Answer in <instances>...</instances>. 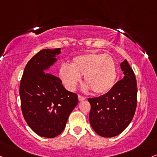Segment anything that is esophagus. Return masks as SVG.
<instances>
[{"instance_id": "esophagus-1", "label": "esophagus", "mask_w": 157, "mask_h": 157, "mask_svg": "<svg viewBox=\"0 0 157 157\" xmlns=\"http://www.w3.org/2000/svg\"><path fill=\"white\" fill-rule=\"evenodd\" d=\"M86 98L85 97H82V96L81 95H78V100L80 101H84V100H86Z\"/></svg>"}]
</instances>
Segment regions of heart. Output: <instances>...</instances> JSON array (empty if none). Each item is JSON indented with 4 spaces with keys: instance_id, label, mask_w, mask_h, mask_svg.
<instances>
[{
    "instance_id": "1",
    "label": "heart",
    "mask_w": 157,
    "mask_h": 157,
    "mask_svg": "<svg viewBox=\"0 0 157 157\" xmlns=\"http://www.w3.org/2000/svg\"><path fill=\"white\" fill-rule=\"evenodd\" d=\"M59 77L68 90L74 91L83 75L86 84L98 94H106L114 86L117 78L116 65L111 56L104 53H86L73 58L70 66L61 65Z\"/></svg>"
}]
</instances>
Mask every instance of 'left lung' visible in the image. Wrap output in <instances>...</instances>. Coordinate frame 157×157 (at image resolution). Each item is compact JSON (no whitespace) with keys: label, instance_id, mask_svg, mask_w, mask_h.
Returning a JSON list of instances; mask_svg holds the SVG:
<instances>
[{"label":"left lung","instance_id":"8db88e82","mask_svg":"<svg viewBox=\"0 0 157 157\" xmlns=\"http://www.w3.org/2000/svg\"><path fill=\"white\" fill-rule=\"evenodd\" d=\"M120 66L123 79L104 95L88 99L91 105L90 124L102 137H113L123 132L136 109L137 84L134 72L126 59Z\"/></svg>","mask_w":157,"mask_h":157}]
</instances>
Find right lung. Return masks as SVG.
<instances>
[{
  "instance_id": "obj_1",
  "label": "right lung",
  "mask_w": 157,
  "mask_h": 157,
  "mask_svg": "<svg viewBox=\"0 0 157 157\" xmlns=\"http://www.w3.org/2000/svg\"><path fill=\"white\" fill-rule=\"evenodd\" d=\"M61 48L44 49L31 58L24 71L19 94L24 118L37 135L54 138L65 129L68 116L78 104L59 78L47 73L57 61Z\"/></svg>"
}]
</instances>
